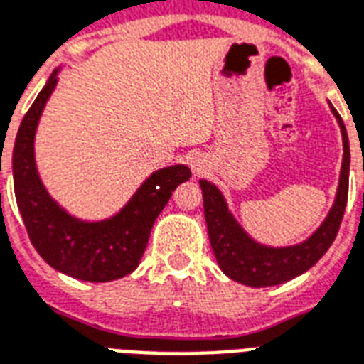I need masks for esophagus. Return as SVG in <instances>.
I'll return each mask as SVG.
<instances>
[{"label":"esophagus","mask_w":364,"mask_h":364,"mask_svg":"<svg viewBox=\"0 0 364 364\" xmlns=\"http://www.w3.org/2000/svg\"><path fill=\"white\" fill-rule=\"evenodd\" d=\"M190 165H191V171H193V174H196V176H200V174L206 171L205 159L200 158V156H193L190 161Z\"/></svg>","instance_id":"1"}]
</instances>
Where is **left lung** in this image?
Instances as JSON below:
<instances>
[{"label":"left lung","instance_id":"left-lung-1","mask_svg":"<svg viewBox=\"0 0 364 364\" xmlns=\"http://www.w3.org/2000/svg\"><path fill=\"white\" fill-rule=\"evenodd\" d=\"M331 110L338 122L340 132H342V144H344L338 191H336L333 208L323 223L306 240L293 244V246H280V248L257 242L244 231L242 225L237 222V218L232 216L222 191L208 180H199L212 252L216 255V261L223 270V274H228L231 280L250 287L278 286L312 269L331 248L340 229L342 216H344L346 203H348V180H350L348 133H346L344 122L333 105H331Z\"/></svg>","mask_w":364,"mask_h":364}]
</instances>
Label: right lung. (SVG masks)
Wrapping results in <instances>:
<instances>
[{"label": "right lung", "instance_id": "obj_1", "mask_svg": "<svg viewBox=\"0 0 364 364\" xmlns=\"http://www.w3.org/2000/svg\"><path fill=\"white\" fill-rule=\"evenodd\" d=\"M46 80L26 112L13 150L16 205L39 255L58 272L84 282H112L139 267L150 231L176 186L190 180L186 165L154 171L114 216L88 222L73 216L48 193L35 164V133L45 105L58 84Z\"/></svg>", "mask_w": 364, "mask_h": 364}]
</instances>
